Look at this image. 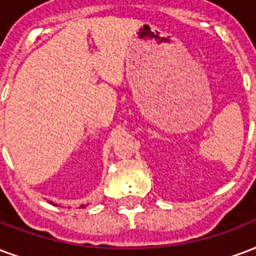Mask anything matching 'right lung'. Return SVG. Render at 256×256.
<instances>
[{
  "label": "right lung",
  "instance_id": "1",
  "mask_svg": "<svg viewBox=\"0 0 256 256\" xmlns=\"http://www.w3.org/2000/svg\"><path fill=\"white\" fill-rule=\"evenodd\" d=\"M84 206H85V205H84Z\"/></svg>",
  "mask_w": 256,
  "mask_h": 256
}]
</instances>
